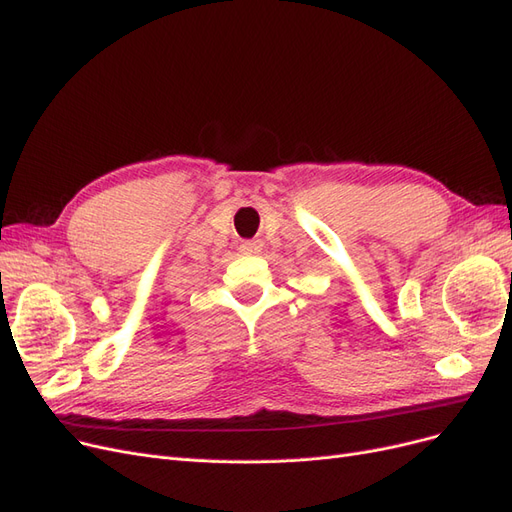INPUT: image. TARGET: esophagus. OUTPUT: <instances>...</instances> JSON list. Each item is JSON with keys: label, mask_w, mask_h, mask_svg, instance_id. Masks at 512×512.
<instances>
[{"label": "esophagus", "mask_w": 512, "mask_h": 512, "mask_svg": "<svg viewBox=\"0 0 512 512\" xmlns=\"http://www.w3.org/2000/svg\"><path fill=\"white\" fill-rule=\"evenodd\" d=\"M260 241H243L241 245H239V250L243 252V254H258L260 252Z\"/></svg>", "instance_id": "obj_1"}]
</instances>
